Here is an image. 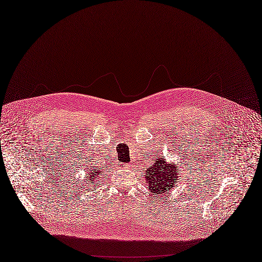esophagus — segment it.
<instances>
[{"label":"esophagus","mask_w":262,"mask_h":262,"mask_svg":"<svg viewBox=\"0 0 262 262\" xmlns=\"http://www.w3.org/2000/svg\"><path fill=\"white\" fill-rule=\"evenodd\" d=\"M121 166H122V167H124V168H128V166H129V165H127V164H123V165H121Z\"/></svg>","instance_id":"34e87169"}]
</instances>
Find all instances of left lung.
<instances>
[{
  "instance_id": "left-lung-1",
  "label": "left lung",
  "mask_w": 262,
  "mask_h": 262,
  "mask_svg": "<svg viewBox=\"0 0 262 262\" xmlns=\"http://www.w3.org/2000/svg\"><path fill=\"white\" fill-rule=\"evenodd\" d=\"M178 167L167 164L165 158L156 157L154 165L147 168L144 173L149 190L157 197L174 187L179 179Z\"/></svg>"
}]
</instances>
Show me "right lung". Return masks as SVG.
<instances>
[{"label": "right lung", "instance_id": "1", "mask_svg": "<svg viewBox=\"0 0 262 262\" xmlns=\"http://www.w3.org/2000/svg\"><path fill=\"white\" fill-rule=\"evenodd\" d=\"M104 172L103 171H100V170H97V169H92V168H90V170L88 169V178L86 179H89V182L90 183H95V185L97 186V182L95 181L96 179L95 178H97V177H100V174H103Z\"/></svg>", "mask_w": 262, "mask_h": 262}]
</instances>
